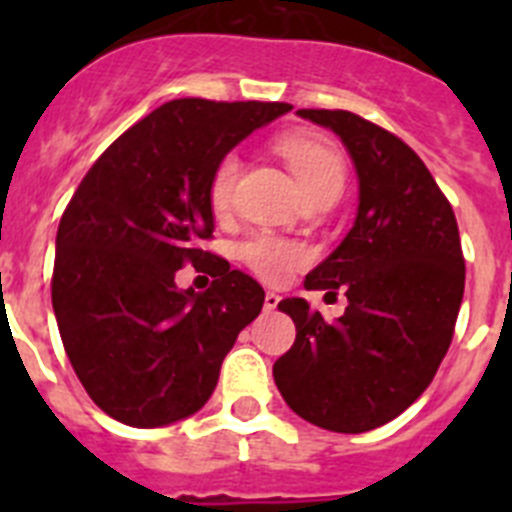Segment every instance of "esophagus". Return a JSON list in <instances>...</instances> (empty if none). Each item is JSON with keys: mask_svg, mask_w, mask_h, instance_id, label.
Listing matches in <instances>:
<instances>
[{"mask_svg": "<svg viewBox=\"0 0 512 512\" xmlns=\"http://www.w3.org/2000/svg\"><path fill=\"white\" fill-rule=\"evenodd\" d=\"M277 305H279V295H274V292H266L264 310L266 312H274V310H277Z\"/></svg>", "mask_w": 512, "mask_h": 512, "instance_id": "obj_1", "label": "esophagus"}]
</instances>
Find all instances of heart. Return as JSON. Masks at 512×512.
Returning a JSON list of instances; mask_svg holds the SVG:
<instances>
[{
	"instance_id": "heart-1",
	"label": "heart",
	"mask_w": 512,
	"mask_h": 512,
	"mask_svg": "<svg viewBox=\"0 0 512 512\" xmlns=\"http://www.w3.org/2000/svg\"><path fill=\"white\" fill-rule=\"evenodd\" d=\"M279 153L295 174L305 197L320 192L341 194L343 182H346V161L338 153V148L330 146L325 138L312 133H289L279 140ZM238 171H241V158L235 153L220 158V164L212 171L210 202L217 212L228 210ZM238 259L251 266L259 277L279 282L295 266L305 264L307 251L297 243L282 241L277 235L256 233L238 246Z\"/></svg>"
}]
</instances>
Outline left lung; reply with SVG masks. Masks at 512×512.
<instances>
[{"label":"left lung","mask_w":512,"mask_h":512,"mask_svg":"<svg viewBox=\"0 0 512 512\" xmlns=\"http://www.w3.org/2000/svg\"><path fill=\"white\" fill-rule=\"evenodd\" d=\"M341 138L359 179V210L305 289L346 295L325 320L302 297L279 310L297 338L274 364L284 402L307 423L364 433L408 410L449 351L464 297V256L449 200L418 153L346 110H297Z\"/></svg>","instance_id":"1"}]
</instances>
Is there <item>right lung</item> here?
Segmentation results:
<instances>
[{
  "label": "right lung",
  "mask_w": 512,
  "mask_h": 512,
  "mask_svg": "<svg viewBox=\"0 0 512 512\" xmlns=\"http://www.w3.org/2000/svg\"><path fill=\"white\" fill-rule=\"evenodd\" d=\"M284 102L174 99L135 122L81 179L56 235L53 312L76 377L133 428L184 420L210 400L235 338L261 312L256 279L212 264L207 292L176 287L212 259L210 179Z\"/></svg>",
  "instance_id": "1"
}]
</instances>
